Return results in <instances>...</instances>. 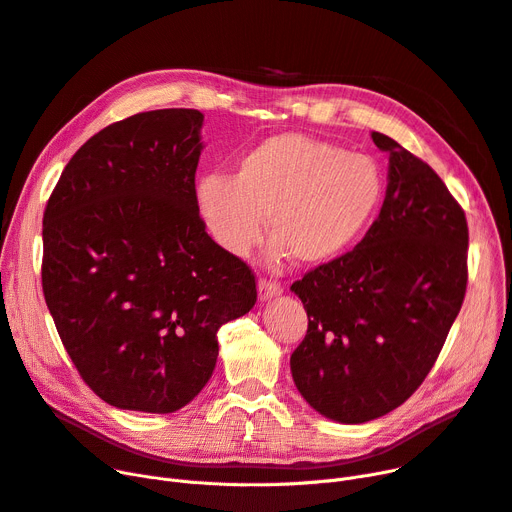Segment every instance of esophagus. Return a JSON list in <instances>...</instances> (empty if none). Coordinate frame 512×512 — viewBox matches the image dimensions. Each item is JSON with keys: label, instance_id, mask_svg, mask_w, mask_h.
Instances as JSON below:
<instances>
[{"label": "esophagus", "instance_id": "obj_1", "mask_svg": "<svg viewBox=\"0 0 512 512\" xmlns=\"http://www.w3.org/2000/svg\"><path fill=\"white\" fill-rule=\"evenodd\" d=\"M257 288H259V299H261V301H267V299H272V297H278V294L282 292V284H280V282H276V280H267V278H259Z\"/></svg>", "mask_w": 512, "mask_h": 512}]
</instances>
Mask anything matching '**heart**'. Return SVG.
Returning <instances> with one entry per match:
<instances>
[{"label":"heart","instance_id":"heart-1","mask_svg":"<svg viewBox=\"0 0 512 512\" xmlns=\"http://www.w3.org/2000/svg\"><path fill=\"white\" fill-rule=\"evenodd\" d=\"M384 197L375 159L307 134H278L236 161L234 176L203 174L197 182L201 218L230 255L259 245L270 218L274 255L319 265L351 249Z\"/></svg>","mask_w":512,"mask_h":512}]
</instances>
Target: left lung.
<instances>
[{"mask_svg": "<svg viewBox=\"0 0 512 512\" xmlns=\"http://www.w3.org/2000/svg\"><path fill=\"white\" fill-rule=\"evenodd\" d=\"M390 155L380 215L359 245L290 290L309 326L290 355L309 405L340 423L400 407L432 371L467 292L465 211L423 159L382 132Z\"/></svg>", "mask_w": 512, "mask_h": 512, "instance_id": "obj_1", "label": "left lung"}]
</instances>
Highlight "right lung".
Here are the masks:
<instances>
[{"instance_id": "obj_1", "label": "right lung", "mask_w": 512, "mask_h": 512, "mask_svg": "<svg viewBox=\"0 0 512 512\" xmlns=\"http://www.w3.org/2000/svg\"><path fill=\"white\" fill-rule=\"evenodd\" d=\"M197 110L105 126L43 213V297L83 382L107 405L174 413L211 378L218 330L257 301L251 267L205 232Z\"/></svg>"}]
</instances>
